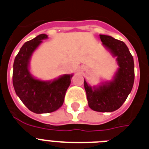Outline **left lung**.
I'll return each instance as SVG.
<instances>
[{"label":"left lung","instance_id":"1","mask_svg":"<svg viewBox=\"0 0 149 149\" xmlns=\"http://www.w3.org/2000/svg\"><path fill=\"white\" fill-rule=\"evenodd\" d=\"M103 45L115 56L119 65L113 81L92 88L84 80L88 105L94 111L110 112L120 107L131 93L134 84V60L129 48L123 42L110 36L100 34Z\"/></svg>","mask_w":149,"mask_h":149}]
</instances>
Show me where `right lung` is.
<instances>
[{
    "mask_svg": "<svg viewBox=\"0 0 149 149\" xmlns=\"http://www.w3.org/2000/svg\"><path fill=\"white\" fill-rule=\"evenodd\" d=\"M48 38L40 34L26 42L16 56L13 65L12 82L15 93L26 107L37 114L50 113L62 106L65 93L73 75H64L53 81H43L31 76L29 63L32 53L42 40Z\"/></svg>",
    "mask_w": 149,
    "mask_h": 149,
    "instance_id": "obj_1",
    "label": "right lung"
}]
</instances>
